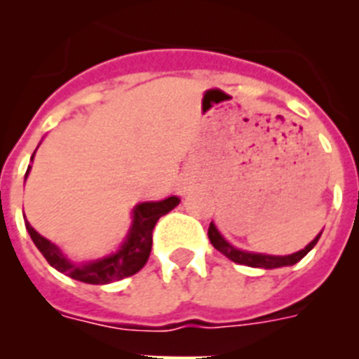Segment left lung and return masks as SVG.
<instances>
[{
    "mask_svg": "<svg viewBox=\"0 0 359 359\" xmlns=\"http://www.w3.org/2000/svg\"><path fill=\"white\" fill-rule=\"evenodd\" d=\"M322 231L315 239L307 244L306 248L300 250L297 253H291V255H264V253H252V252H243V250L233 248L228 241H224V237L219 233V230L215 228L214 223H210L208 226V239L214 244V248L217 252H221L223 255H226L230 261L237 262V264L250 266V268H264V269H273V268H282V266H293L298 261H302L304 257L315 248V244L318 243Z\"/></svg>",
    "mask_w": 359,
    "mask_h": 359,
    "instance_id": "1",
    "label": "left lung"
}]
</instances>
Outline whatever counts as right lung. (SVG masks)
<instances>
[{
	"label": "right lung",
	"mask_w": 359,
	"mask_h": 359,
	"mask_svg": "<svg viewBox=\"0 0 359 359\" xmlns=\"http://www.w3.org/2000/svg\"><path fill=\"white\" fill-rule=\"evenodd\" d=\"M34 154H32V160H34ZM28 172H30V165H28V170L25 174V180H27ZM177 205H180V198H176V196H170L163 201H147L136 205L135 210H133L131 230H129L128 237H126L118 252L97 259V261L84 262V264L69 262L62 255L61 250L57 248L53 243H50L48 239L39 236L28 221L25 224H27L28 233H30L37 250L43 253L48 264L53 266L57 271H61V273L68 275L79 282H86V284H109V282L131 277L144 268L149 255H151L152 230L156 226L158 219L161 215L169 214Z\"/></svg>",
	"instance_id": "add662e5"
}]
</instances>
